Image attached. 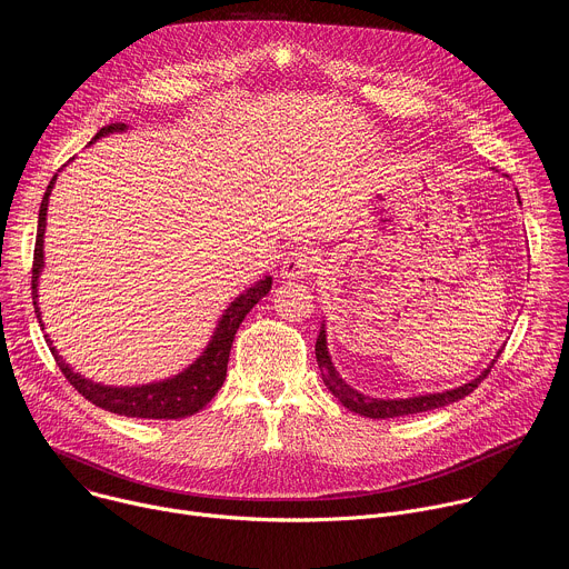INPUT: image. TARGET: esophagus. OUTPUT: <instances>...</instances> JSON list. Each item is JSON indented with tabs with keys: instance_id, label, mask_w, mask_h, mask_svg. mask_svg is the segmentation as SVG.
Masks as SVG:
<instances>
[{
	"instance_id": "1",
	"label": "esophagus",
	"mask_w": 569,
	"mask_h": 569,
	"mask_svg": "<svg viewBox=\"0 0 569 569\" xmlns=\"http://www.w3.org/2000/svg\"><path fill=\"white\" fill-rule=\"evenodd\" d=\"M317 268H319V259L315 257V252L301 248V250L290 252V254L283 259L281 274H283L286 279H301V277H308V274L317 272Z\"/></svg>"
}]
</instances>
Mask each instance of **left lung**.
Returning a JSON list of instances; mask_svg holds the SVG:
<instances>
[{
	"label": "left lung",
	"mask_w": 569,
	"mask_h": 569,
	"mask_svg": "<svg viewBox=\"0 0 569 569\" xmlns=\"http://www.w3.org/2000/svg\"><path fill=\"white\" fill-rule=\"evenodd\" d=\"M520 200V196H518ZM502 351H498L500 356ZM315 356H317V365H319V371H321V380L323 385L329 387V391L345 405V408H349L351 412L360 415V417H367V419H393V417H408V415H419V412H430V410H437V408H443V405H450L463 396H468L470 391H475V387L491 373V367L496 365V360L486 367L475 380L461 385V387H455V389H448V391H439V393H426V396H412V398H393V400H385V398H371V396H365L360 391H356L351 385H347L340 373L336 371L333 362H331V356H329V349H327V331H323V323L319 329V336H317V342H315ZM496 356V358H498Z\"/></svg>",
	"instance_id": "obj_1"
}]
</instances>
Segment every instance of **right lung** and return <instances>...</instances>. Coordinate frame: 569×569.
<instances>
[{
  "mask_svg": "<svg viewBox=\"0 0 569 569\" xmlns=\"http://www.w3.org/2000/svg\"><path fill=\"white\" fill-rule=\"evenodd\" d=\"M126 123H110L106 128H101L94 137V141L103 134L110 132H123ZM56 178H51L42 204H40V213H38V236H36V250H33V279H31V288H33V306H36V315L40 317V308H38V277L42 272V263H44V224H47V204H49V196L51 189L56 184ZM272 288V277H266L261 281H257L252 288H248L240 297H236V301H231V306L224 310L222 319L218 321V329L211 336V342L207 345L204 353L182 373H178L176 378L161 380V382H150V385H141V387H108V385H99L92 382L88 378H83L80 373H76L56 351V347L49 342L51 356L56 360V365L60 367V371L64 373V378L69 380V385H73V389H78V393H83L90 402H94L97 408L112 412V415H121V417H132V419H184L191 417L196 412H200L204 405L218 393V389L224 382L227 376V360H229V351H231V342L233 336L240 327V321L246 319V315L270 292ZM42 323V321H40Z\"/></svg>",
  "mask_w": 569,
  "mask_h": 569,
  "instance_id": "right-lung-1",
  "label": "right lung"
}]
</instances>
